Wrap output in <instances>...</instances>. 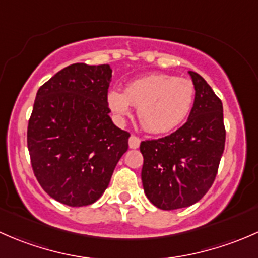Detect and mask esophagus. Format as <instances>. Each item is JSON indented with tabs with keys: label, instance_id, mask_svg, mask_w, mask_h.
Segmentation results:
<instances>
[{
	"label": "esophagus",
	"instance_id": "esophagus-1",
	"mask_svg": "<svg viewBox=\"0 0 258 258\" xmlns=\"http://www.w3.org/2000/svg\"><path fill=\"white\" fill-rule=\"evenodd\" d=\"M140 144H141V140H140L137 136L132 135V136L130 137V140H128L130 148H139L140 147Z\"/></svg>",
	"mask_w": 258,
	"mask_h": 258
}]
</instances>
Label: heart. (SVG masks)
Instances as JSON below:
<instances>
[{
	"label": "heart",
	"mask_w": 258,
	"mask_h": 258,
	"mask_svg": "<svg viewBox=\"0 0 258 258\" xmlns=\"http://www.w3.org/2000/svg\"><path fill=\"white\" fill-rule=\"evenodd\" d=\"M195 101V86L187 79L153 74L128 82L124 91L111 88L107 105L118 121L137 107V117L150 134H166L187 118Z\"/></svg>",
	"instance_id": "obj_1"
}]
</instances>
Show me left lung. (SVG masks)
I'll return each instance as SVG.
<instances>
[{"instance_id":"8db88e82","label":"left lung","mask_w":258,"mask_h":258,"mask_svg":"<svg viewBox=\"0 0 258 258\" xmlns=\"http://www.w3.org/2000/svg\"><path fill=\"white\" fill-rule=\"evenodd\" d=\"M188 74L196 92L186 123L168 136L140 145L145 194L166 211L191 206L207 194L225 150L222 102L204 77Z\"/></svg>"}]
</instances>
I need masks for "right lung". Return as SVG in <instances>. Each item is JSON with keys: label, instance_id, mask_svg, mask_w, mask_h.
I'll return each mask as SVG.
<instances>
[{"label": "right lung", "instance_id": "add662e5", "mask_svg": "<svg viewBox=\"0 0 258 258\" xmlns=\"http://www.w3.org/2000/svg\"><path fill=\"white\" fill-rule=\"evenodd\" d=\"M110 64L74 63L37 91L27 147L38 183L71 207L97 201L128 148L130 134L108 113Z\"/></svg>", "mask_w": 258, "mask_h": 258}]
</instances>
